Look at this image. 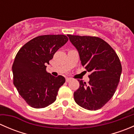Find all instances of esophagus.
I'll return each mask as SVG.
<instances>
[{
	"label": "esophagus",
	"instance_id": "34e87169",
	"mask_svg": "<svg viewBox=\"0 0 134 134\" xmlns=\"http://www.w3.org/2000/svg\"><path fill=\"white\" fill-rule=\"evenodd\" d=\"M71 80H72V78H66V82H69Z\"/></svg>",
	"mask_w": 134,
	"mask_h": 134
}]
</instances>
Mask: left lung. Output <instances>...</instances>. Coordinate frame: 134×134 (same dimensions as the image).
<instances>
[{
    "label": "left lung",
    "mask_w": 134,
    "mask_h": 134,
    "mask_svg": "<svg viewBox=\"0 0 134 134\" xmlns=\"http://www.w3.org/2000/svg\"><path fill=\"white\" fill-rule=\"evenodd\" d=\"M78 50L82 66L90 72L87 83L80 80L74 93L77 104L88 110L103 107L115 92L122 72L118 56L108 43L94 36L68 34Z\"/></svg>",
    "instance_id": "left-lung-1"
}]
</instances>
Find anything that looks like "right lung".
Wrapping results in <instances>:
<instances>
[{"instance_id": "right-lung-1", "label": "right lung", "mask_w": 134, "mask_h": 134, "mask_svg": "<svg viewBox=\"0 0 134 134\" xmlns=\"http://www.w3.org/2000/svg\"><path fill=\"white\" fill-rule=\"evenodd\" d=\"M68 37L65 35H44L27 42L17 52L12 66L13 84L30 106L43 108L56 100L59 88L65 82L62 76L55 77L45 65Z\"/></svg>"}]
</instances>
